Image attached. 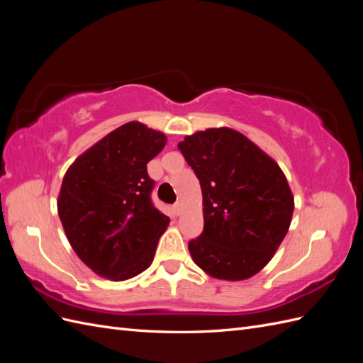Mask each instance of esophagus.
Listing matches in <instances>:
<instances>
[{"mask_svg":"<svg viewBox=\"0 0 363 363\" xmlns=\"http://www.w3.org/2000/svg\"><path fill=\"white\" fill-rule=\"evenodd\" d=\"M174 212H175V215H180L182 213V204L180 203L174 204Z\"/></svg>","mask_w":363,"mask_h":363,"instance_id":"34e87169","label":"esophagus"}]
</instances>
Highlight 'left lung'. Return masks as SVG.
I'll return each instance as SVG.
<instances>
[{
    "label": "left lung",
    "mask_w": 363,
    "mask_h": 363,
    "mask_svg": "<svg viewBox=\"0 0 363 363\" xmlns=\"http://www.w3.org/2000/svg\"><path fill=\"white\" fill-rule=\"evenodd\" d=\"M179 148L200 180L203 233L189 242L207 276L239 281L276 255L294 213V195L279 163L230 127L186 136Z\"/></svg>",
    "instance_id": "left-lung-1"
}]
</instances>
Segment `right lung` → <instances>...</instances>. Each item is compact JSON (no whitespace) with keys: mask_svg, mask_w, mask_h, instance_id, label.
I'll return each mask as SVG.
<instances>
[{"mask_svg":"<svg viewBox=\"0 0 363 363\" xmlns=\"http://www.w3.org/2000/svg\"><path fill=\"white\" fill-rule=\"evenodd\" d=\"M167 145L162 131L131 121L100 139L65 174L57 212L75 255L100 277L145 271L169 218L151 203L147 163Z\"/></svg>","mask_w":363,"mask_h":363,"instance_id":"1","label":"right lung"}]
</instances>
